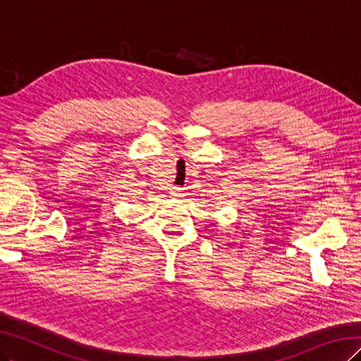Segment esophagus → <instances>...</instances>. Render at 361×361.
Wrapping results in <instances>:
<instances>
[{
    "mask_svg": "<svg viewBox=\"0 0 361 361\" xmlns=\"http://www.w3.org/2000/svg\"><path fill=\"white\" fill-rule=\"evenodd\" d=\"M183 195V188H180V187H173V190H171V196H178V197H180Z\"/></svg>",
    "mask_w": 361,
    "mask_h": 361,
    "instance_id": "esophagus-1",
    "label": "esophagus"
}]
</instances>
